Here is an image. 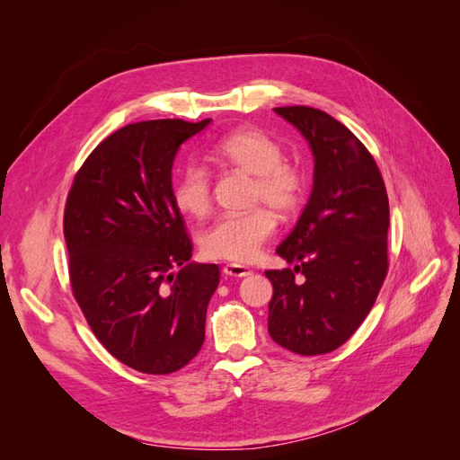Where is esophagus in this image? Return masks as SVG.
<instances>
[{"instance_id": "esophagus-1", "label": "esophagus", "mask_w": 460, "mask_h": 460, "mask_svg": "<svg viewBox=\"0 0 460 460\" xmlns=\"http://www.w3.org/2000/svg\"><path fill=\"white\" fill-rule=\"evenodd\" d=\"M222 272H225L226 276H232V278H243V276L252 274V270H249L247 267H242V264H226V267L222 269Z\"/></svg>"}]
</instances>
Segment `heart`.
<instances>
[{
  "mask_svg": "<svg viewBox=\"0 0 460 460\" xmlns=\"http://www.w3.org/2000/svg\"><path fill=\"white\" fill-rule=\"evenodd\" d=\"M282 147L257 128L226 134L208 149V159L220 166L253 176L252 199L267 203L274 213L288 217L299 207L305 176L297 166L282 161ZM174 205L184 215L201 218L211 208V180L198 164H188L172 188ZM276 230L274 215L257 207L243 215L220 217L201 235V252L208 259L243 264L253 261L261 245Z\"/></svg>",
  "mask_w": 460,
  "mask_h": 460,
  "instance_id": "1",
  "label": "heart"
}]
</instances>
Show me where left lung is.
Here are the masks:
<instances>
[{
  "label": "left lung",
  "instance_id": "8db88e82",
  "mask_svg": "<svg viewBox=\"0 0 460 460\" xmlns=\"http://www.w3.org/2000/svg\"><path fill=\"white\" fill-rule=\"evenodd\" d=\"M274 111L309 142L314 180L296 228L276 249L296 267L264 272L274 288L269 333L291 353L324 355L363 324L385 280L387 191L370 151L340 120L305 105Z\"/></svg>",
  "mask_w": 460,
  "mask_h": 460
}]
</instances>
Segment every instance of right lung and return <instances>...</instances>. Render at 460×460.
Here are the masks:
<instances>
[{"label": "right lung", "instance_id": "right-lung-1", "mask_svg": "<svg viewBox=\"0 0 460 460\" xmlns=\"http://www.w3.org/2000/svg\"><path fill=\"white\" fill-rule=\"evenodd\" d=\"M208 122L161 119L113 132L80 166L66 198L73 296L105 349L144 374L176 372L199 353L220 280L217 264L190 262L172 198L176 151Z\"/></svg>", "mask_w": 460, "mask_h": 460}]
</instances>
